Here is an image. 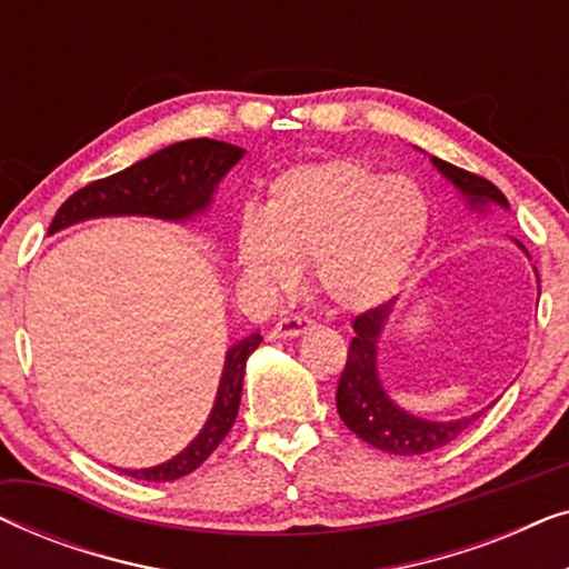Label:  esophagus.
<instances>
[{
    "mask_svg": "<svg viewBox=\"0 0 569 569\" xmlns=\"http://www.w3.org/2000/svg\"><path fill=\"white\" fill-rule=\"evenodd\" d=\"M310 326V318L308 316H300V313H292V316H284L279 318L274 331L277 337H298V333H302Z\"/></svg>",
    "mask_w": 569,
    "mask_h": 569,
    "instance_id": "34e87169",
    "label": "esophagus"
}]
</instances>
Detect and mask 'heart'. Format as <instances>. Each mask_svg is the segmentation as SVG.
Instances as JSON below:
<instances>
[{
	"label": "heart",
	"mask_w": 569,
	"mask_h": 569,
	"mask_svg": "<svg viewBox=\"0 0 569 569\" xmlns=\"http://www.w3.org/2000/svg\"><path fill=\"white\" fill-rule=\"evenodd\" d=\"M430 230L425 191L360 160H321L284 170L263 212H246L236 259L261 290L295 284L313 261L318 290L341 308L386 300L422 251Z\"/></svg>",
	"instance_id": "obj_1"
}]
</instances>
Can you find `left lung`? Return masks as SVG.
Wrapping results in <instances>:
<instances>
[{
  "label": "left lung",
  "mask_w": 569,
  "mask_h": 569,
  "mask_svg": "<svg viewBox=\"0 0 569 569\" xmlns=\"http://www.w3.org/2000/svg\"><path fill=\"white\" fill-rule=\"evenodd\" d=\"M432 162L442 176L450 178L469 197L471 204L497 201L500 207H508L505 193L487 178L450 166L440 158H432ZM391 306L393 302H383V306L365 310L355 318V339L349 341L347 365L339 378L337 409L349 430L360 440L370 442L372 448L396 456L430 453V450H438L456 440L473 419H479L481 411L458 419V422H427V419L407 415L388 399L376 370V341L388 313H391Z\"/></svg>",
  "instance_id": "left-lung-1"
}]
</instances>
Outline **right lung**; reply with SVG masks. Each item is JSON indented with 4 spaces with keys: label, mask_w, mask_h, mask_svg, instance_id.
<instances>
[{
    "label": "right lung",
    "mask_w": 569,
    "mask_h": 569,
    "mask_svg": "<svg viewBox=\"0 0 569 569\" xmlns=\"http://www.w3.org/2000/svg\"><path fill=\"white\" fill-rule=\"evenodd\" d=\"M243 158V150L236 144L217 142V139H186L170 144L134 166L98 178L80 191H74L59 207L49 232H57L67 224L106 214H150L162 220H186V217L204 212L212 199L214 186L236 162ZM261 345V333H251L236 347H230L224 360L220 391L212 415L204 430L173 461L152 466V469L123 471L142 481H173L181 479L212 456V450L224 440L238 417L240 391H243L246 362L256 347Z\"/></svg>",
    "instance_id": "1"
}]
</instances>
